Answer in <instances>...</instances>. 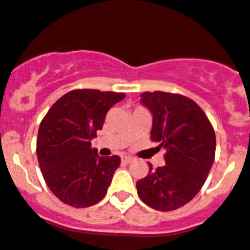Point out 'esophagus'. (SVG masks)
<instances>
[{
  "label": "esophagus",
  "instance_id": "34e87169",
  "mask_svg": "<svg viewBox=\"0 0 250 250\" xmlns=\"http://www.w3.org/2000/svg\"><path fill=\"white\" fill-rule=\"evenodd\" d=\"M121 161H123V164H131L133 162V158L129 157V156H124L123 158H121Z\"/></svg>",
  "mask_w": 250,
  "mask_h": 250
}]
</instances>
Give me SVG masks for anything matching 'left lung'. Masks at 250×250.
Returning <instances> with one entry per match:
<instances>
[{"label": "left lung", "instance_id": "1", "mask_svg": "<svg viewBox=\"0 0 250 250\" xmlns=\"http://www.w3.org/2000/svg\"><path fill=\"white\" fill-rule=\"evenodd\" d=\"M140 103L153 116L150 139L160 143L164 166L137 181L138 194L157 211H174L190 202L203 187L214 161L216 135L206 113L188 97L146 92Z\"/></svg>", "mask_w": 250, "mask_h": 250}]
</instances>
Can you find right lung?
Returning a JSON list of instances; mask_svg holds the SVG:
<instances>
[{
  "label": "right lung",
  "instance_id": "1",
  "mask_svg": "<svg viewBox=\"0 0 250 250\" xmlns=\"http://www.w3.org/2000/svg\"><path fill=\"white\" fill-rule=\"evenodd\" d=\"M124 93L75 89L53 103L39 125L37 157L46 184L65 204L90 207L102 201L120 157H100L90 147L107 111Z\"/></svg>",
  "mask_w": 250,
  "mask_h": 250
}]
</instances>
